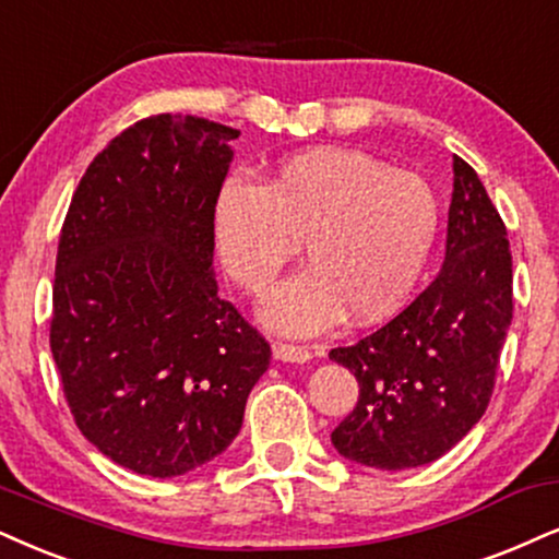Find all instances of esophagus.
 I'll list each match as a JSON object with an SVG mask.
<instances>
[{"instance_id": "esophagus-1", "label": "esophagus", "mask_w": 559, "mask_h": 559, "mask_svg": "<svg viewBox=\"0 0 559 559\" xmlns=\"http://www.w3.org/2000/svg\"><path fill=\"white\" fill-rule=\"evenodd\" d=\"M273 358L275 361H288V364H307L312 358V353L301 345L292 343H273Z\"/></svg>"}]
</instances>
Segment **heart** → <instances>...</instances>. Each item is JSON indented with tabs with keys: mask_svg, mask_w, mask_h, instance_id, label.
Masks as SVG:
<instances>
[{
	"mask_svg": "<svg viewBox=\"0 0 559 559\" xmlns=\"http://www.w3.org/2000/svg\"><path fill=\"white\" fill-rule=\"evenodd\" d=\"M436 235L428 182L353 150L296 154L265 186L229 178L214 203L218 258L247 294L271 292L301 245L309 267L263 309L284 335H314L343 314L356 324L392 317L426 271Z\"/></svg>",
	"mask_w": 559,
	"mask_h": 559,
	"instance_id": "obj_1",
	"label": "heart"
}]
</instances>
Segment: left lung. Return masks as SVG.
Returning <instances> with one entry per match:
<instances>
[{"label":"left lung","instance_id":"left-lung-1","mask_svg":"<svg viewBox=\"0 0 559 559\" xmlns=\"http://www.w3.org/2000/svg\"><path fill=\"white\" fill-rule=\"evenodd\" d=\"M508 231L477 173L454 157L447 258L384 328L330 358L358 381L332 447L373 469H413L454 449L483 418L513 320Z\"/></svg>","mask_w":559,"mask_h":559}]
</instances>
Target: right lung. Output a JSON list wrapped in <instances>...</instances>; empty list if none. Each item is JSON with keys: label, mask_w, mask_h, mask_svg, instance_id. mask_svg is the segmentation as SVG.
I'll list each match as a JSON object with an SVG mask.
<instances>
[{"label": "right lung", "mask_w": 559, "mask_h": 559, "mask_svg": "<svg viewBox=\"0 0 559 559\" xmlns=\"http://www.w3.org/2000/svg\"><path fill=\"white\" fill-rule=\"evenodd\" d=\"M239 131L152 116L92 159L59 237L51 353L82 436L178 477L227 451L271 345L218 296L214 203Z\"/></svg>", "instance_id": "add662e5"}]
</instances>
